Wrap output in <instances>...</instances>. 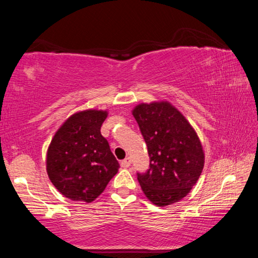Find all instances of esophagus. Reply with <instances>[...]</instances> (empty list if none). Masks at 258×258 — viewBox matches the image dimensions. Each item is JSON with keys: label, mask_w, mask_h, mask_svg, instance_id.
I'll return each instance as SVG.
<instances>
[{"label": "esophagus", "mask_w": 258, "mask_h": 258, "mask_svg": "<svg viewBox=\"0 0 258 258\" xmlns=\"http://www.w3.org/2000/svg\"><path fill=\"white\" fill-rule=\"evenodd\" d=\"M130 165H131V159L130 158H125L124 160L120 161V166H121V167H124V168H127Z\"/></svg>", "instance_id": "esophagus-1"}]
</instances>
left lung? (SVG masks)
<instances>
[{
  "mask_svg": "<svg viewBox=\"0 0 258 258\" xmlns=\"http://www.w3.org/2000/svg\"><path fill=\"white\" fill-rule=\"evenodd\" d=\"M150 157L149 168L137 173L147 198L166 206L189 194L204 168V151L197 133L168 102L142 103L133 110Z\"/></svg>",
  "mask_w": 258,
  "mask_h": 258,
  "instance_id": "left-lung-1",
  "label": "left lung"
}]
</instances>
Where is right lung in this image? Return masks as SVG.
Returning a JSON list of instances; mask_svg holds the SVG:
<instances>
[{
	"label": "right lung",
	"instance_id": "obj_1",
	"mask_svg": "<svg viewBox=\"0 0 258 258\" xmlns=\"http://www.w3.org/2000/svg\"><path fill=\"white\" fill-rule=\"evenodd\" d=\"M107 111L85 110L68 118L52 139L46 171L60 194L91 203L116 175L119 164L100 132Z\"/></svg>",
	"mask_w": 258,
	"mask_h": 258
}]
</instances>
